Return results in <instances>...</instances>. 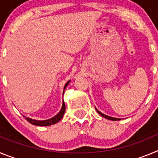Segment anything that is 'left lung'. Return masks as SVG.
Instances as JSON below:
<instances>
[{
  "label": "left lung",
  "mask_w": 158,
  "mask_h": 158,
  "mask_svg": "<svg viewBox=\"0 0 158 158\" xmlns=\"http://www.w3.org/2000/svg\"><path fill=\"white\" fill-rule=\"evenodd\" d=\"M96 111H97V112L99 113V114H100V115H101V116H103V117H104V118H107V119H110V120H113V121H116V120H120V118H114V117H111V116H108V115H104V114H103V113H101L100 112V111H98V110L96 109Z\"/></svg>",
  "instance_id": "8db88e82"
}]
</instances>
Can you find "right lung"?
<instances>
[{
	"instance_id": "1",
	"label": "right lung",
	"mask_w": 158,
	"mask_h": 158,
	"mask_svg": "<svg viewBox=\"0 0 158 158\" xmlns=\"http://www.w3.org/2000/svg\"><path fill=\"white\" fill-rule=\"evenodd\" d=\"M69 81H67L66 84L65 85L64 91H65L66 86L69 85ZM64 91H63V94H64ZM65 104L63 101L62 102V107L61 111H60L59 112L55 115V116H54L51 118H49V119H47V120H35V119H32V118H28V117H25V116L23 117H25V118H26V119H27L30 123L33 124V125H35V126H51V125H53V124L57 123L59 122V121L62 119V118L63 117L64 113H65Z\"/></svg>"
}]
</instances>
